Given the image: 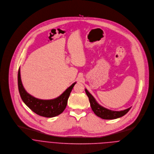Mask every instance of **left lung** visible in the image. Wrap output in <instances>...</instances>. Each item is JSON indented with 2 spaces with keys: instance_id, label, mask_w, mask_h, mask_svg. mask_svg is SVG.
Listing matches in <instances>:
<instances>
[{
  "instance_id": "obj_1",
  "label": "left lung",
  "mask_w": 154,
  "mask_h": 154,
  "mask_svg": "<svg viewBox=\"0 0 154 154\" xmlns=\"http://www.w3.org/2000/svg\"><path fill=\"white\" fill-rule=\"evenodd\" d=\"M85 91L87 97H88V100H89L90 106L92 110L94 111V113L97 116H98V117H100L102 119H113L120 118L126 115L132 107H131L127 109H125L124 110H120V111L111 110L99 104L98 102L96 101L95 98L90 94V92L86 88H85Z\"/></svg>"
}]
</instances>
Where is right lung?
<instances>
[{
  "label": "right lung",
  "instance_id": "add662e5",
  "mask_svg": "<svg viewBox=\"0 0 154 154\" xmlns=\"http://www.w3.org/2000/svg\"><path fill=\"white\" fill-rule=\"evenodd\" d=\"M18 88L23 102L35 113L47 118L56 116L65 110L71 91L76 83L72 84L58 97L52 100H41L36 98L28 93L24 88L20 78V70L18 71Z\"/></svg>",
  "mask_w": 154,
  "mask_h": 154
}]
</instances>
